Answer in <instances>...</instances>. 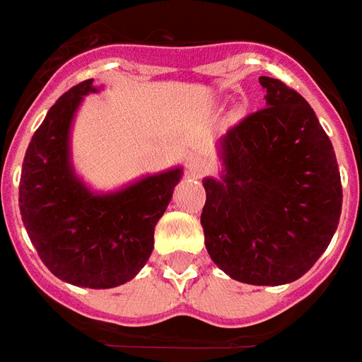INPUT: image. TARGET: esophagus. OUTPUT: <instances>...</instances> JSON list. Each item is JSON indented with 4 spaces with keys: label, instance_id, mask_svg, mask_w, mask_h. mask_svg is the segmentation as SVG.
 Segmentation results:
<instances>
[{
    "label": "esophagus",
    "instance_id": "obj_1",
    "mask_svg": "<svg viewBox=\"0 0 362 362\" xmlns=\"http://www.w3.org/2000/svg\"><path fill=\"white\" fill-rule=\"evenodd\" d=\"M211 171V163L207 159H203V157H191L189 161H187V175L193 177V179H201V177H205Z\"/></svg>",
    "mask_w": 362,
    "mask_h": 362
}]
</instances>
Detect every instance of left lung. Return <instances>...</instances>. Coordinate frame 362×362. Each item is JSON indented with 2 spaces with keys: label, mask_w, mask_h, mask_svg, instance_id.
Returning a JSON list of instances; mask_svg holds the SVG:
<instances>
[{
  "label": "left lung",
  "mask_w": 362,
  "mask_h": 362,
  "mask_svg": "<svg viewBox=\"0 0 362 362\" xmlns=\"http://www.w3.org/2000/svg\"><path fill=\"white\" fill-rule=\"evenodd\" d=\"M265 105L221 139L225 175L207 177L201 225L211 259L249 285H285L333 239L343 187L333 143L287 83L259 77Z\"/></svg>",
  "instance_id": "obj_1"
}]
</instances>
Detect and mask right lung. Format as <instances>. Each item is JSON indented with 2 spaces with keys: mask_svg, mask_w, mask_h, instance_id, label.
Segmentation results:
<instances>
[{
  "mask_svg": "<svg viewBox=\"0 0 362 362\" xmlns=\"http://www.w3.org/2000/svg\"><path fill=\"white\" fill-rule=\"evenodd\" d=\"M93 79L63 93L33 133L19 211L43 265L77 287L111 288L135 277L153 251L155 225L167 209L181 169L145 177L109 195H93L69 163V125Z\"/></svg>",
  "mask_w": 362,
  "mask_h": 362,
  "instance_id": "right-lung-1",
  "label": "right lung"
}]
</instances>
